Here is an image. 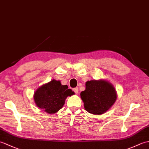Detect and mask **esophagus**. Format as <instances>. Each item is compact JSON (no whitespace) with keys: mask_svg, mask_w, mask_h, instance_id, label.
I'll use <instances>...</instances> for the list:
<instances>
[{"mask_svg":"<svg viewBox=\"0 0 149 149\" xmlns=\"http://www.w3.org/2000/svg\"><path fill=\"white\" fill-rule=\"evenodd\" d=\"M73 90H74V92L75 93H78V91H79V90H78V88H74V89H73Z\"/></svg>","mask_w":149,"mask_h":149,"instance_id":"34e87169","label":"esophagus"}]
</instances>
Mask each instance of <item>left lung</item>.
<instances>
[{
  "mask_svg": "<svg viewBox=\"0 0 149 149\" xmlns=\"http://www.w3.org/2000/svg\"><path fill=\"white\" fill-rule=\"evenodd\" d=\"M85 110L93 115H102L116 102L117 93L115 87L103 79L86 82V89L80 94Z\"/></svg>",
  "mask_w": 149,
  "mask_h": 149,
  "instance_id": "1",
  "label": "left lung"
}]
</instances>
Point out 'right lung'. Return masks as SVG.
<instances>
[{"label": "right lung", "mask_w": 149, "mask_h": 149, "mask_svg": "<svg viewBox=\"0 0 149 149\" xmlns=\"http://www.w3.org/2000/svg\"><path fill=\"white\" fill-rule=\"evenodd\" d=\"M74 94L67 85H62L60 81L52 79L38 88L33 97L38 107L47 113L53 114L62 108L67 97Z\"/></svg>", "instance_id": "add662e5"}]
</instances>
